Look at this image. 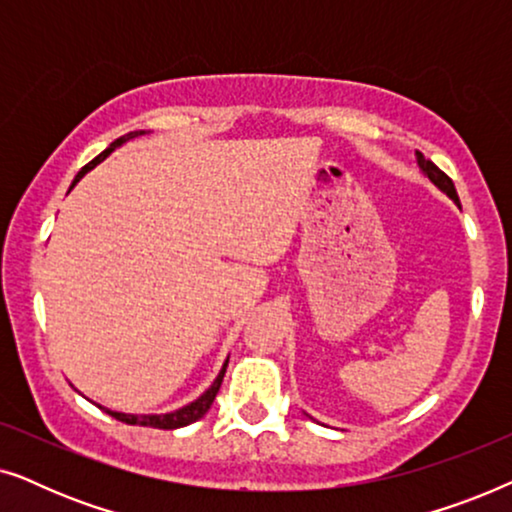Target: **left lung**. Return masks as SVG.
Listing matches in <instances>:
<instances>
[{
    "label": "left lung",
    "instance_id": "left-lung-1",
    "mask_svg": "<svg viewBox=\"0 0 512 512\" xmlns=\"http://www.w3.org/2000/svg\"><path fill=\"white\" fill-rule=\"evenodd\" d=\"M417 165H419V170H422V172L426 174V177H429V179L433 181V184H436V186L440 188V191H443V193L447 195V198L454 200V202H457V205H459V195H457V188H454L452 179L447 177V174H445L443 170H438V167L433 165L431 160H426V158H424L422 153H419V151H417Z\"/></svg>",
    "mask_w": 512,
    "mask_h": 512
}]
</instances>
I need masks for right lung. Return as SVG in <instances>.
I'll return each instance as SVG.
<instances>
[{
	"label": "right lung",
	"mask_w": 512,
	"mask_h": 512,
	"mask_svg": "<svg viewBox=\"0 0 512 512\" xmlns=\"http://www.w3.org/2000/svg\"><path fill=\"white\" fill-rule=\"evenodd\" d=\"M139 135H144V130H139V132H128V135L118 137L116 142H111V144H109V149H104V151L100 153V156H97L95 160H90V163H88L86 167H81V172L76 174V179H74V184H72V186H76V181H79L86 172L93 170V167H95L97 163H102V160L107 158L111 151L118 149V146H121L123 142H128V139H132V137H139ZM226 366H228V361L223 363L221 373L216 375L214 384L205 391V394H202L200 398H195L193 403L184 405V408H179V410H174V412H167V415H125V412H114V410H109V408H102V405H100V408H102L104 412H107V415L116 417L118 422L132 424V426H153V429H165V431H170V429H181V426H188V424L198 422V419H200L202 415H205V412H207L209 408H212L214 398H216V394H219V389H221L223 375H226Z\"/></svg>",
	"instance_id": "add662e5"
}]
</instances>
